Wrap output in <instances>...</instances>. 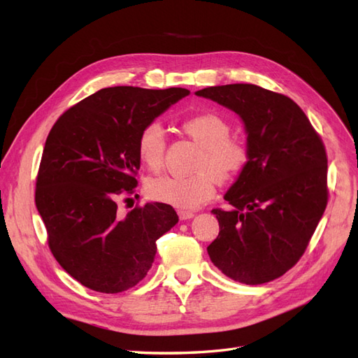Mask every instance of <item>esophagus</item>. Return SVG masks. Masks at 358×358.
<instances>
[{
	"label": "esophagus",
	"instance_id": "obj_1",
	"mask_svg": "<svg viewBox=\"0 0 358 358\" xmlns=\"http://www.w3.org/2000/svg\"><path fill=\"white\" fill-rule=\"evenodd\" d=\"M178 215H179L180 221H187V220L194 218V212H189V210H178Z\"/></svg>",
	"mask_w": 358,
	"mask_h": 358
}]
</instances>
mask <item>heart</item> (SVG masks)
<instances>
[{"instance_id":"1","label":"heart","mask_w":358,"mask_h":358,"mask_svg":"<svg viewBox=\"0 0 358 358\" xmlns=\"http://www.w3.org/2000/svg\"><path fill=\"white\" fill-rule=\"evenodd\" d=\"M182 129L192 142L201 146L196 162V175L150 178L146 192L150 199L175 206L178 209H196L215 192L216 180L227 182L245 169L249 150L245 140L230 137V124L212 112L192 115L182 121ZM166 136L158 122L148 124L137 140V155L152 171L164 164Z\"/></svg>"}]
</instances>
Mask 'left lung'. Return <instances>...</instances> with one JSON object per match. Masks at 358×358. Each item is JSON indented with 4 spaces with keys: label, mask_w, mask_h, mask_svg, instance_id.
<instances>
[{
    "label": "left lung",
    "mask_w": 358,
    "mask_h": 358,
    "mask_svg": "<svg viewBox=\"0 0 358 358\" xmlns=\"http://www.w3.org/2000/svg\"><path fill=\"white\" fill-rule=\"evenodd\" d=\"M242 119L249 159L213 209L220 234L208 246L212 263L236 282H270L305 252L327 206L322 140L288 96L251 83L196 92Z\"/></svg>",
    "instance_id": "8db88e82"
}]
</instances>
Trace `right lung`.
Segmentation results:
<instances>
[{
  "label": "right lung",
  "instance_id": "obj_1",
  "mask_svg": "<svg viewBox=\"0 0 358 358\" xmlns=\"http://www.w3.org/2000/svg\"><path fill=\"white\" fill-rule=\"evenodd\" d=\"M189 94L183 88L113 86L86 96L52 127L37 176L36 206L57 262L78 282L116 294L142 280L157 241L179 221L170 204L117 213L133 194L142 129Z\"/></svg>",
  "mask_w": 358,
  "mask_h": 358
}]
</instances>
